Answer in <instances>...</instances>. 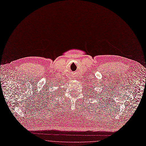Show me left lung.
Returning a JSON list of instances; mask_svg holds the SVG:
<instances>
[{
    "mask_svg": "<svg viewBox=\"0 0 146 146\" xmlns=\"http://www.w3.org/2000/svg\"><path fill=\"white\" fill-rule=\"evenodd\" d=\"M93 93H94V92H93Z\"/></svg>",
    "mask_w": 146,
    "mask_h": 146,
    "instance_id": "8db88e82",
    "label": "left lung"
}]
</instances>
